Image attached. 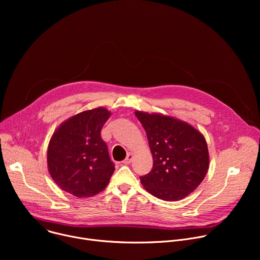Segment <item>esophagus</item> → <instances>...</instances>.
<instances>
[{
	"instance_id": "obj_1",
	"label": "esophagus",
	"mask_w": 260,
	"mask_h": 260,
	"mask_svg": "<svg viewBox=\"0 0 260 260\" xmlns=\"http://www.w3.org/2000/svg\"><path fill=\"white\" fill-rule=\"evenodd\" d=\"M132 158H133V154L132 153H127V156L125 157V159L122 161L123 165H129L131 161H132Z\"/></svg>"
}]
</instances>
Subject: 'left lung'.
I'll list each match as a JSON object with an SVG mask.
<instances>
[{
  "instance_id": "left-lung-1",
  "label": "left lung",
  "mask_w": 260,
  "mask_h": 260,
  "mask_svg": "<svg viewBox=\"0 0 260 260\" xmlns=\"http://www.w3.org/2000/svg\"><path fill=\"white\" fill-rule=\"evenodd\" d=\"M143 125L153 157L149 174L140 177L153 197L176 202L189 196L202 183L209 169L205 137L189 123L172 116L135 112Z\"/></svg>"
}]
</instances>
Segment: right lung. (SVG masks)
<instances>
[{
	"label": "right lung",
	"mask_w": 260,
	"mask_h": 260,
	"mask_svg": "<svg viewBox=\"0 0 260 260\" xmlns=\"http://www.w3.org/2000/svg\"><path fill=\"white\" fill-rule=\"evenodd\" d=\"M111 115L104 107L83 111L63 121L47 150L48 171L58 187L77 198L103 191L114 173L101 129Z\"/></svg>",
	"instance_id": "1"
}]
</instances>
